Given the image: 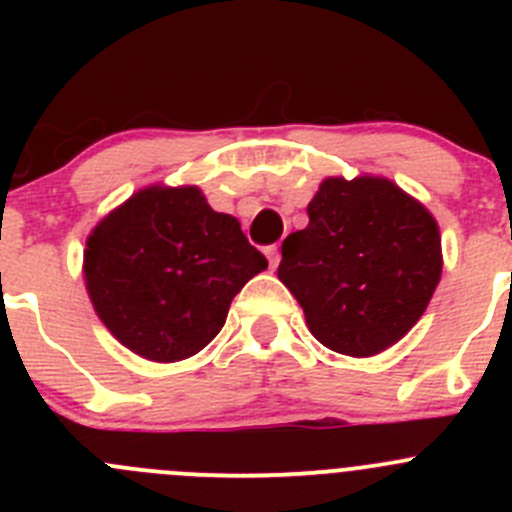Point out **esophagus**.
Listing matches in <instances>:
<instances>
[{
    "mask_svg": "<svg viewBox=\"0 0 512 512\" xmlns=\"http://www.w3.org/2000/svg\"><path fill=\"white\" fill-rule=\"evenodd\" d=\"M265 255H267V262H270V267L275 270V267L280 265V250H277V245L265 247Z\"/></svg>",
    "mask_w": 512,
    "mask_h": 512,
    "instance_id": "34e87169",
    "label": "esophagus"
}]
</instances>
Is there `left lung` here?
I'll return each mask as SVG.
<instances>
[{"instance_id": "left-lung-1", "label": "left lung", "mask_w": 512, "mask_h": 512, "mask_svg": "<svg viewBox=\"0 0 512 512\" xmlns=\"http://www.w3.org/2000/svg\"><path fill=\"white\" fill-rule=\"evenodd\" d=\"M307 213L309 225L282 242L277 277L317 342L356 359L381 354L421 319L441 280L436 218L381 175L324 178Z\"/></svg>"}]
</instances>
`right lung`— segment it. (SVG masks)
I'll return each mask as SVG.
<instances>
[{
    "label": "right lung",
    "mask_w": 512,
    "mask_h": 512,
    "mask_svg": "<svg viewBox=\"0 0 512 512\" xmlns=\"http://www.w3.org/2000/svg\"><path fill=\"white\" fill-rule=\"evenodd\" d=\"M267 270L237 218L195 185H148L86 237L84 280L108 332L158 364L183 361L223 329L235 294Z\"/></svg>",
    "instance_id": "add662e5"
}]
</instances>
